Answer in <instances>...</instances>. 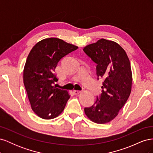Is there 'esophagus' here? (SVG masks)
Here are the masks:
<instances>
[{
    "mask_svg": "<svg viewBox=\"0 0 153 153\" xmlns=\"http://www.w3.org/2000/svg\"><path fill=\"white\" fill-rule=\"evenodd\" d=\"M81 92H82L81 91H78V90H74V91H73V92H74V94H80Z\"/></svg>",
    "mask_w": 153,
    "mask_h": 153,
    "instance_id": "obj_1",
    "label": "esophagus"
}]
</instances>
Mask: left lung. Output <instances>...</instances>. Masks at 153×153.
<instances>
[{
  "mask_svg": "<svg viewBox=\"0 0 153 153\" xmlns=\"http://www.w3.org/2000/svg\"><path fill=\"white\" fill-rule=\"evenodd\" d=\"M83 50L97 64V80H103L101 93L93 105L84 108L85 113L96 123H107L117 116L130 95L129 60L121 46L105 39L86 46Z\"/></svg>",
  "mask_w": 153,
  "mask_h": 153,
  "instance_id": "1",
  "label": "left lung"
}]
</instances>
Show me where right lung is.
Listing matches in <instances>:
<instances>
[{"label":"right lung","mask_w":153,"mask_h":153,"mask_svg":"<svg viewBox=\"0 0 153 153\" xmlns=\"http://www.w3.org/2000/svg\"><path fill=\"white\" fill-rule=\"evenodd\" d=\"M78 47L58 38L40 41L32 48L24 69V84L31 108L44 119L57 117L70 98L68 91L53 86L59 62Z\"/></svg>","instance_id":"right-lung-1"}]
</instances>
